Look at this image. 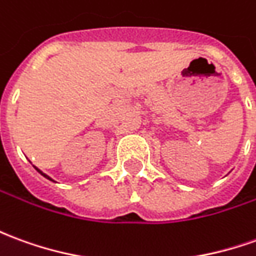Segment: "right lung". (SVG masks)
I'll list each match as a JSON object with an SVG mask.
<instances>
[{"label":"right lung","mask_w":256,"mask_h":256,"mask_svg":"<svg viewBox=\"0 0 256 256\" xmlns=\"http://www.w3.org/2000/svg\"><path fill=\"white\" fill-rule=\"evenodd\" d=\"M36 169H37V168H36ZM37 172H38V173H41V174H42V176H44V178H47L48 180H52V178H50V176H47V174H46V173H42V172H41L40 169H37Z\"/></svg>","instance_id":"obj_1"}]
</instances>
